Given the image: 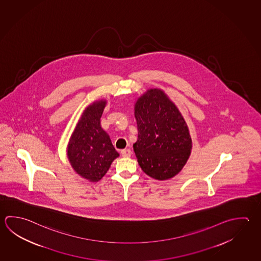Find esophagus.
<instances>
[{
    "instance_id": "obj_1",
    "label": "esophagus",
    "mask_w": 261,
    "mask_h": 261,
    "mask_svg": "<svg viewBox=\"0 0 261 261\" xmlns=\"http://www.w3.org/2000/svg\"><path fill=\"white\" fill-rule=\"evenodd\" d=\"M121 155L123 157H129L132 155V151L129 149H125L121 151Z\"/></svg>"
}]
</instances>
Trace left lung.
<instances>
[{
	"mask_svg": "<svg viewBox=\"0 0 261 261\" xmlns=\"http://www.w3.org/2000/svg\"><path fill=\"white\" fill-rule=\"evenodd\" d=\"M138 163L147 175L165 180L185 166L192 142L179 110L160 89H150L135 105Z\"/></svg>",
	"mask_w": 261,
	"mask_h": 261,
	"instance_id": "obj_1",
	"label": "left lung"
}]
</instances>
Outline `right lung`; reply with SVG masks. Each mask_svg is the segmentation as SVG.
<instances>
[{"label": "right lung", "instance_id": "1", "mask_svg": "<svg viewBox=\"0 0 261 261\" xmlns=\"http://www.w3.org/2000/svg\"><path fill=\"white\" fill-rule=\"evenodd\" d=\"M106 101L89 106L83 113L68 145V158L74 170L90 181H98L108 172L119 152L100 126Z\"/></svg>", "mask_w": 261, "mask_h": 261}]
</instances>
